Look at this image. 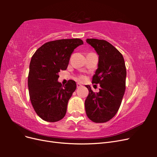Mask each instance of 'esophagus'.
I'll list each match as a JSON object with an SVG mask.
<instances>
[{
    "label": "esophagus",
    "mask_w": 157,
    "mask_h": 157,
    "mask_svg": "<svg viewBox=\"0 0 157 157\" xmlns=\"http://www.w3.org/2000/svg\"><path fill=\"white\" fill-rule=\"evenodd\" d=\"M82 86V84H80V83H77V88H80V87H81Z\"/></svg>",
    "instance_id": "34e87169"
}]
</instances>
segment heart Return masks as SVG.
<instances>
[{
	"mask_svg": "<svg viewBox=\"0 0 157 157\" xmlns=\"http://www.w3.org/2000/svg\"><path fill=\"white\" fill-rule=\"evenodd\" d=\"M84 78V77H80V78H79V79H80V80H83Z\"/></svg>",
	"mask_w": 157,
	"mask_h": 157,
	"instance_id": "heart-1",
	"label": "heart"
}]
</instances>
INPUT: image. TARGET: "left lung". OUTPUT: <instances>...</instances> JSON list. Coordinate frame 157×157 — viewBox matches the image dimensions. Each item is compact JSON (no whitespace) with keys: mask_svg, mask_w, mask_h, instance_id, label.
I'll list each match as a JSON object with an SVG mask.
<instances>
[{"mask_svg":"<svg viewBox=\"0 0 157 157\" xmlns=\"http://www.w3.org/2000/svg\"><path fill=\"white\" fill-rule=\"evenodd\" d=\"M86 42L97 52L98 65L92 82L100 84L99 92H94L86 85L89 94L84 105L86 115L94 122L102 123L115 117L126 89V69L121 52L104 40L87 39Z\"/></svg>","mask_w":157,"mask_h":157,"instance_id":"1","label":"left lung"}]
</instances>
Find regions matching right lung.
<instances>
[{
  "label": "right lung",
  "instance_id": "1",
  "mask_svg": "<svg viewBox=\"0 0 157 157\" xmlns=\"http://www.w3.org/2000/svg\"><path fill=\"white\" fill-rule=\"evenodd\" d=\"M83 41L79 39L48 42L32 56L28 76L30 100L42 120L54 122L65 117L67 103L77 88L74 80L58 82L59 72L67 68L71 54Z\"/></svg>",
  "mask_w": 157,
  "mask_h": 157
}]
</instances>
